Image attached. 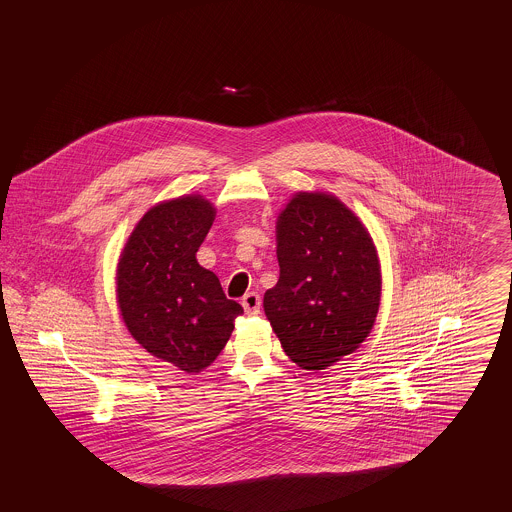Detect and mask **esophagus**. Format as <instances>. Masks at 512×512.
Returning a JSON list of instances; mask_svg holds the SVG:
<instances>
[{"mask_svg":"<svg viewBox=\"0 0 512 512\" xmlns=\"http://www.w3.org/2000/svg\"><path fill=\"white\" fill-rule=\"evenodd\" d=\"M242 305H244L247 315H259V309H261V295L255 292L245 293L244 299H242Z\"/></svg>","mask_w":512,"mask_h":512,"instance_id":"obj_1","label":"esophagus"}]
</instances>
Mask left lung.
<instances>
[{
  "instance_id": "8db88e82",
  "label": "left lung",
  "mask_w": 512,
  "mask_h": 512,
  "mask_svg": "<svg viewBox=\"0 0 512 512\" xmlns=\"http://www.w3.org/2000/svg\"><path fill=\"white\" fill-rule=\"evenodd\" d=\"M280 278L265 293V315L286 355L324 370L370 334L382 274L370 234L338 197L299 192L276 224Z\"/></svg>"
}]
</instances>
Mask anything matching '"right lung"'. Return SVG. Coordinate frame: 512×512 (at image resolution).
I'll return each mask as SVG.
<instances>
[{"label": "right lung", "mask_w": 512, "mask_h": 512, "mask_svg": "<svg viewBox=\"0 0 512 512\" xmlns=\"http://www.w3.org/2000/svg\"><path fill=\"white\" fill-rule=\"evenodd\" d=\"M213 220L215 207L201 195L159 203L136 224L117 268L119 307L132 338L188 374L219 357L244 313L195 259Z\"/></svg>", "instance_id": "1"}]
</instances>
